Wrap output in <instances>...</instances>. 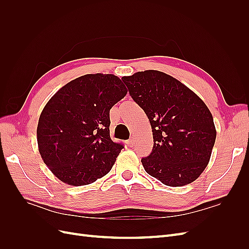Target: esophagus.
Segmentation results:
<instances>
[{
  "instance_id": "esophagus-1",
  "label": "esophagus",
  "mask_w": 249,
  "mask_h": 249,
  "mask_svg": "<svg viewBox=\"0 0 249 249\" xmlns=\"http://www.w3.org/2000/svg\"><path fill=\"white\" fill-rule=\"evenodd\" d=\"M126 145L129 146V147H133V146H134V140H133V139L127 140V141H126Z\"/></svg>"
}]
</instances>
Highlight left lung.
Wrapping results in <instances>:
<instances>
[{
	"label": "left lung",
	"instance_id": "1",
	"mask_svg": "<svg viewBox=\"0 0 249 249\" xmlns=\"http://www.w3.org/2000/svg\"><path fill=\"white\" fill-rule=\"evenodd\" d=\"M122 79L152 125L153 152L141 160L145 171L170 187L194 182L209 164L216 139L207 105L182 82L159 71Z\"/></svg>",
	"mask_w": 249,
	"mask_h": 249
}]
</instances>
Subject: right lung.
<instances>
[{"mask_svg": "<svg viewBox=\"0 0 249 249\" xmlns=\"http://www.w3.org/2000/svg\"><path fill=\"white\" fill-rule=\"evenodd\" d=\"M127 90L111 73L67 83L44 106L37 143L44 164L61 182L84 186L111 170L124 146L110 138V109Z\"/></svg>", "mask_w": 249, "mask_h": 249, "instance_id": "1", "label": "right lung"}]
</instances>
